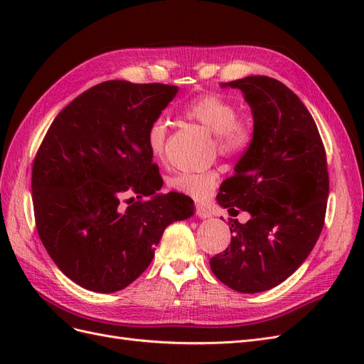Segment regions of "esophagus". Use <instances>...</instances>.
I'll use <instances>...</instances> for the list:
<instances>
[{"mask_svg":"<svg viewBox=\"0 0 364 364\" xmlns=\"http://www.w3.org/2000/svg\"><path fill=\"white\" fill-rule=\"evenodd\" d=\"M196 214L199 215V218H211V217H213L211 209L206 208V206H203V205H197V208H196Z\"/></svg>","mask_w":364,"mask_h":364,"instance_id":"obj_1","label":"esophagus"}]
</instances>
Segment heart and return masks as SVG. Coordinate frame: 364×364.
<instances>
[{"mask_svg":"<svg viewBox=\"0 0 364 364\" xmlns=\"http://www.w3.org/2000/svg\"><path fill=\"white\" fill-rule=\"evenodd\" d=\"M182 114L200 123L215 135L218 150L225 155H237L245 151L252 142L253 130L245 119L237 118V107L226 98L215 94H205L186 103ZM168 135V123L164 117L151 121L146 132V142L150 153L161 159L165 151ZM218 182V174L209 171H181L168 181V186L176 191L205 200Z\"/></svg>","mask_w":364,"mask_h":364,"instance_id":"heart-1","label":"heart"}]
</instances>
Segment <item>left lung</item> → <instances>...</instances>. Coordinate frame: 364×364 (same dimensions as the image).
I'll list each match as a JSON object with an SVG mask.
<instances>
[{
  "mask_svg": "<svg viewBox=\"0 0 364 364\" xmlns=\"http://www.w3.org/2000/svg\"><path fill=\"white\" fill-rule=\"evenodd\" d=\"M220 86L243 92L253 136L217 202L250 220L230 218V246L209 264L229 289L259 293L293 274L322 232L329 191L325 149L311 114L281 82L249 75Z\"/></svg>",
  "mask_w": 364,
  "mask_h": 364,
  "instance_id": "left-lung-1",
  "label": "left lung"
}]
</instances>
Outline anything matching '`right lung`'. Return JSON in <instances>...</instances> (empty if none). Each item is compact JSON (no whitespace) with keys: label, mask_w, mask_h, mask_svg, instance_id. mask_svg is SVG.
Here are the masks:
<instances>
[{"label":"right lung","mask_w":364,"mask_h":364,"mask_svg":"<svg viewBox=\"0 0 364 364\" xmlns=\"http://www.w3.org/2000/svg\"><path fill=\"white\" fill-rule=\"evenodd\" d=\"M178 91L103 82L62 109L42 141L31 171L38 232L56 266L86 290L126 289L149 267L165 228L194 214L190 197L159 193L146 142ZM132 193L137 202L121 207Z\"/></svg>","instance_id":"obj_1"}]
</instances>
